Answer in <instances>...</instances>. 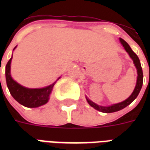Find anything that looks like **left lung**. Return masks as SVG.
Segmentation results:
<instances>
[{"instance_id": "obj_1", "label": "left lung", "mask_w": 150, "mask_h": 150, "mask_svg": "<svg viewBox=\"0 0 150 150\" xmlns=\"http://www.w3.org/2000/svg\"><path fill=\"white\" fill-rule=\"evenodd\" d=\"M119 40L121 42V45L123 46L124 48H125V50L128 54L129 57L132 59L133 63H134L135 68L137 69V81H136V85H135V89L133 90L132 93L130 95V96L126 99L125 100H124V101L121 103H115V104H112L110 106L104 107V106H100V105L96 104V103L93 102L92 100H89L87 96H86L87 102L92 107H93L94 109H96V110H99V111L103 112V113H113V112L118 111V110H121L124 109L127 106H128L131 103L133 102L136 99V97H137L139 93L140 90L142 89V83H143V73H142V67H141L139 59L137 55L134 53V51L132 50L130 46L128 45V43H126L123 39L119 38Z\"/></svg>"}]
</instances>
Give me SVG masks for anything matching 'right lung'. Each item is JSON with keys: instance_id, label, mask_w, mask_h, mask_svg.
Here are the masks:
<instances>
[{"instance_id": "1", "label": "right lung", "mask_w": 150, "mask_h": 150, "mask_svg": "<svg viewBox=\"0 0 150 150\" xmlns=\"http://www.w3.org/2000/svg\"><path fill=\"white\" fill-rule=\"evenodd\" d=\"M16 47L17 46L14 48V50ZM11 59H12V57L8 61V64H6L5 77L7 86L13 98L17 102L19 103L20 104H22L24 107H29V108H36V107H39L46 104L49 101L54 86L57 81L61 79V76L54 83L43 88H40V89L27 88L20 85L17 82H15L11 77Z\"/></svg>"}]
</instances>
